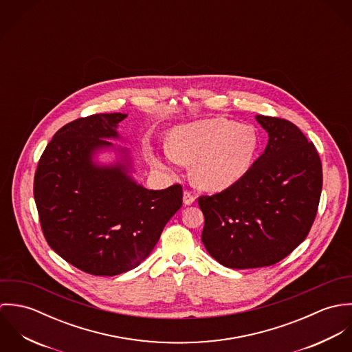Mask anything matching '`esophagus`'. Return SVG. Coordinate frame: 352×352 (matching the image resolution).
Segmentation results:
<instances>
[{"label":"esophagus","instance_id":"34e87169","mask_svg":"<svg viewBox=\"0 0 352 352\" xmlns=\"http://www.w3.org/2000/svg\"><path fill=\"white\" fill-rule=\"evenodd\" d=\"M195 201V197L190 192V191H184V194H183V203L186 204V206H190V204H192Z\"/></svg>","mask_w":352,"mask_h":352}]
</instances>
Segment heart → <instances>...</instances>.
<instances>
[{"instance_id": "b5f03b06", "label": "heart", "mask_w": 352, "mask_h": 352, "mask_svg": "<svg viewBox=\"0 0 352 352\" xmlns=\"http://www.w3.org/2000/svg\"><path fill=\"white\" fill-rule=\"evenodd\" d=\"M257 135L250 126L225 118H210L177 126L169 135V162L192 164L194 184L219 192L237 183L251 168Z\"/></svg>"}]
</instances>
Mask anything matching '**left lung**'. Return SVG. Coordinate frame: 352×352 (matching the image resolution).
Masks as SVG:
<instances>
[{
    "label": "left lung",
    "mask_w": 352,
    "mask_h": 352,
    "mask_svg": "<svg viewBox=\"0 0 352 352\" xmlns=\"http://www.w3.org/2000/svg\"><path fill=\"white\" fill-rule=\"evenodd\" d=\"M268 144L232 187L198 199L201 243L218 263L247 270L272 265L306 239L317 214L322 168L314 145L292 122L256 115Z\"/></svg>",
    "instance_id": "1"
}]
</instances>
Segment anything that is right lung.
Listing matches in <instances>:
<instances>
[{"instance_id":"1","label":"right lung","mask_w":352,"mask_h":352,"mask_svg":"<svg viewBox=\"0 0 352 352\" xmlns=\"http://www.w3.org/2000/svg\"><path fill=\"white\" fill-rule=\"evenodd\" d=\"M126 113H98L65 124L43 151L34 197L43 234L78 270L113 276L138 267L183 203L180 184L148 190L133 177L118 124ZM113 150L117 161L99 164L96 154Z\"/></svg>"}]
</instances>
